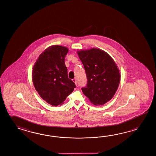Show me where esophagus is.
Segmentation results:
<instances>
[{"label":"esophagus","mask_w":156,"mask_h":156,"mask_svg":"<svg viewBox=\"0 0 156 156\" xmlns=\"http://www.w3.org/2000/svg\"><path fill=\"white\" fill-rule=\"evenodd\" d=\"M73 80V82L75 83V84H76V85H77V83H76V79H73V80Z\"/></svg>","instance_id":"esophagus-1"}]
</instances>
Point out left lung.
Returning a JSON list of instances; mask_svg holds the SVG:
<instances>
[{
    "label": "left lung",
    "instance_id": "1",
    "mask_svg": "<svg viewBox=\"0 0 156 156\" xmlns=\"http://www.w3.org/2000/svg\"><path fill=\"white\" fill-rule=\"evenodd\" d=\"M87 78L83 94L94 105H102L114 96L120 81L118 66L108 53L100 48L77 51Z\"/></svg>",
    "mask_w": 156,
    "mask_h": 156
}]
</instances>
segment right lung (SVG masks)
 Returning <instances> with one entry per match:
<instances>
[{
    "label": "right lung",
    "instance_id": "add662e5",
    "mask_svg": "<svg viewBox=\"0 0 156 156\" xmlns=\"http://www.w3.org/2000/svg\"><path fill=\"white\" fill-rule=\"evenodd\" d=\"M68 48L59 45L48 47L39 55L32 72L36 90L47 103L62 105L76 86L68 76L65 57Z\"/></svg>",
    "mask_w": 156,
    "mask_h": 156
}]
</instances>
